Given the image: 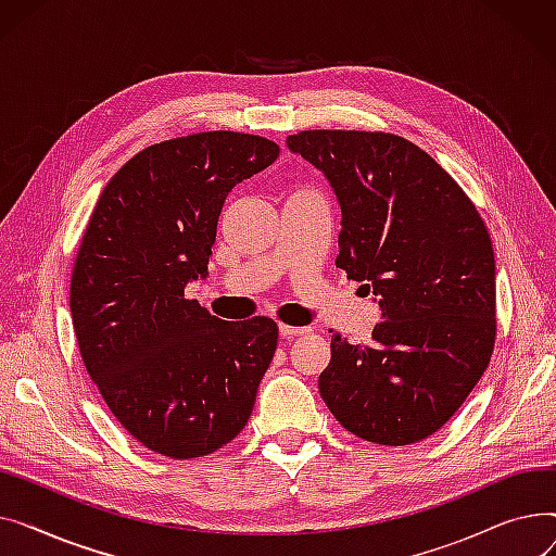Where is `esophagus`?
I'll return each instance as SVG.
<instances>
[{
    "mask_svg": "<svg viewBox=\"0 0 556 556\" xmlns=\"http://www.w3.org/2000/svg\"><path fill=\"white\" fill-rule=\"evenodd\" d=\"M311 329L308 327H290V325H279V333L283 338H295V336H306Z\"/></svg>",
    "mask_w": 556,
    "mask_h": 556,
    "instance_id": "obj_1",
    "label": "esophagus"
}]
</instances>
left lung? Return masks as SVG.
<instances>
[{"mask_svg":"<svg viewBox=\"0 0 556 556\" xmlns=\"http://www.w3.org/2000/svg\"><path fill=\"white\" fill-rule=\"evenodd\" d=\"M286 143L331 182L342 210L336 266L367 281L383 311L369 344L333 333L319 394L365 442H421L459 410L493 354L486 225L451 175L399 135L302 130Z\"/></svg>","mask_w":556,"mask_h":556,"instance_id":"1","label":"left lung"}]
</instances>
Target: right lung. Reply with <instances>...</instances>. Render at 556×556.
Returning <instances> with one entry per match:
<instances>
[{"label": "right lung", "instance_id": "obj_1", "mask_svg": "<svg viewBox=\"0 0 556 556\" xmlns=\"http://www.w3.org/2000/svg\"><path fill=\"white\" fill-rule=\"evenodd\" d=\"M277 155L275 141L231 130L153 143L112 175L85 227L70 288L80 358L153 453L210 455L252 415L277 325L225 323L185 286L207 275L227 193Z\"/></svg>", "mask_w": 556, "mask_h": 556}]
</instances>
